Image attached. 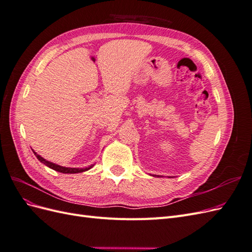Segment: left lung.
<instances>
[{
  "mask_svg": "<svg viewBox=\"0 0 252 252\" xmlns=\"http://www.w3.org/2000/svg\"><path fill=\"white\" fill-rule=\"evenodd\" d=\"M154 177H156V174H155V175H154Z\"/></svg>",
  "mask_w": 252,
  "mask_h": 252,
  "instance_id": "1",
  "label": "left lung"
}]
</instances>
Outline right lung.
Here are the masks:
<instances>
[{"label":"right lung","instance_id":"obj_1","mask_svg":"<svg viewBox=\"0 0 252 252\" xmlns=\"http://www.w3.org/2000/svg\"><path fill=\"white\" fill-rule=\"evenodd\" d=\"M33 154L35 155V157L37 158V159H39L41 163H43L44 165H46L47 167H49V168H51L53 170L59 171V172H62V173H79V172H84V171H86V170H89L90 168H93V166H94V165H91V166L87 167V168H69V167L60 166V165H57V164L52 163V162L46 161V159H45L44 158H42L41 156L37 155L35 151H33Z\"/></svg>","mask_w":252,"mask_h":252}]
</instances>
